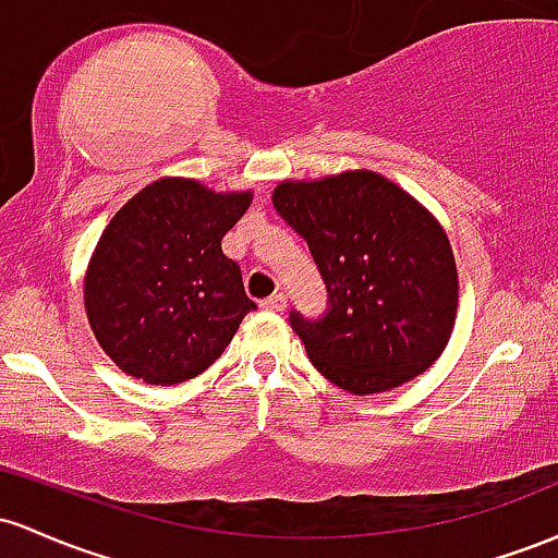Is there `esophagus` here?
<instances>
[{
	"label": "esophagus",
	"mask_w": 558,
	"mask_h": 558,
	"mask_svg": "<svg viewBox=\"0 0 558 558\" xmlns=\"http://www.w3.org/2000/svg\"><path fill=\"white\" fill-rule=\"evenodd\" d=\"M263 308L266 311H284L287 308V298L281 295V292H277V295H271V298H266L263 300Z\"/></svg>",
	"instance_id": "34e87169"
}]
</instances>
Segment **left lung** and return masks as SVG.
<instances>
[{"instance_id":"obj_1","label":"left lung","mask_w":558,"mask_h":558,"mask_svg":"<svg viewBox=\"0 0 558 558\" xmlns=\"http://www.w3.org/2000/svg\"><path fill=\"white\" fill-rule=\"evenodd\" d=\"M271 199L327 281L322 322L292 313L316 372L350 396L396 390L427 372L459 311L456 255L432 210L366 168L284 179Z\"/></svg>"}]
</instances>
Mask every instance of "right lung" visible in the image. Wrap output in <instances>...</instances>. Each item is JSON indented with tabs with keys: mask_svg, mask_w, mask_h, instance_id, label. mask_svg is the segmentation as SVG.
<instances>
[{
	"mask_svg": "<svg viewBox=\"0 0 558 558\" xmlns=\"http://www.w3.org/2000/svg\"><path fill=\"white\" fill-rule=\"evenodd\" d=\"M250 203L253 190L162 177L110 218L86 266L84 308L123 374L171 387L221 359L255 308L221 247Z\"/></svg>",
	"mask_w": 558,
	"mask_h": 558,
	"instance_id": "right-lung-1",
	"label": "right lung"
}]
</instances>
